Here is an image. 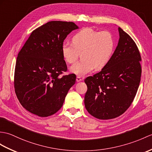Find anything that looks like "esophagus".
I'll return each mask as SVG.
<instances>
[{
  "instance_id": "obj_1",
  "label": "esophagus",
  "mask_w": 152,
  "mask_h": 152,
  "mask_svg": "<svg viewBox=\"0 0 152 152\" xmlns=\"http://www.w3.org/2000/svg\"><path fill=\"white\" fill-rule=\"evenodd\" d=\"M81 81H82V79L80 77L77 76V77H76V82H81Z\"/></svg>"
}]
</instances>
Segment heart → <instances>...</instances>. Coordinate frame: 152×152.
Returning <instances> with one entry per match:
<instances>
[{
	"label": "heart",
	"instance_id": "obj_1",
	"mask_svg": "<svg viewBox=\"0 0 152 152\" xmlns=\"http://www.w3.org/2000/svg\"><path fill=\"white\" fill-rule=\"evenodd\" d=\"M115 48V40L108 31H98L91 28H84L74 35L72 45L61 46V55L64 61L72 64L82 53L83 60L70 68L72 74L83 76L94 69H103L110 61Z\"/></svg>",
	"mask_w": 152,
	"mask_h": 152
}]
</instances>
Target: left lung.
Here are the masks:
<instances>
[{"mask_svg":"<svg viewBox=\"0 0 152 152\" xmlns=\"http://www.w3.org/2000/svg\"><path fill=\"white\" fill-rule=\"evenodd\" d=\"M118 45L110 61L100 72L85 80L87 91L85 106L94 117H118L129 108L138 90L141 57L135 42L118 27Z\"/></svg>","mask_w":152,"mask_h":152,"instance_id":"left-lung-1","label":"left lung"}]
</instances>
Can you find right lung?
<instances>
[{
    "label": "right lung",
    "instance_id": "add662e5",
    "mask_svg": "<svg viewBox=\"0 0 152 152\" xmlns=\"http://www.w3.org/2000/svg\"><path fill=\"white\" fill-rule=\"evenodd\" d=\"M78 28L72 22H48L31 32L20 50L14 87L20 104L31 113L41 117L56 113L75 85V74L60 76L67 70L61 49L67 35Z\"/></svg>",
    "mask_w": 152,
    "mask_h": 152
}]
</instances>
